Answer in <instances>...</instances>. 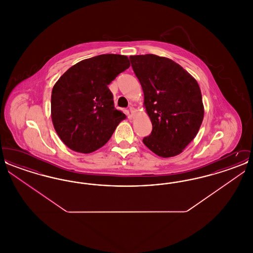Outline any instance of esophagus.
Instances as JSON below:
<instances>
[{
    "mask_svg": "<svg viewBox=\"0 0 253 253\" xmlns=\"http://www.w3.org/2000/svg\"><path fill=\"white\" fill-rule=\"evenodd\" d=\"M129 110H130V112H131V115L133 116V115H134V113H135V109L133 108L132 106H130Z\"/></svg>",
    "mask_w": 253,
    "mask_h": 253,
    "instance_id": "34e87169",
    "label": "esophagus"
}]
</instances>
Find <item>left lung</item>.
<instances>
[{"label":"left lung","instance_id":"1","mask_svg":"<svg viewBox=\"0 0 253 253\" xmlns=\"http://www.w3.org/2000/svg\"><path fill=\"white\" fill-rule=\"evenodd\" d=\"M153 131L144 143L158 157H175L196 136L204 118L200 87L178 63L153 54L131 56Z\"/></svg>","mask_w":253,"mask_h":253}]
</instances>
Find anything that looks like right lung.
I'll use <instances>...</instances> for the list:
<instances>
[{"instance_id":"1","label":"right lung","mask_w":253,"mask_h":253,"mask_svg":"<svg viewBox=\"0 0 253 253\" xmlns=\"http://www.w3.org/2000/svg\"><path fill=\"white\" fill-rule=\"evenodd\" d=\"M130 67L128 57L104 54L82 60L64 73L51 95V118L61 141L90 154L108 142L126 116L115 108L108 85Z\"/></svg>"}]
</instances>
